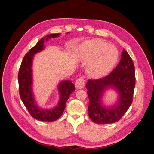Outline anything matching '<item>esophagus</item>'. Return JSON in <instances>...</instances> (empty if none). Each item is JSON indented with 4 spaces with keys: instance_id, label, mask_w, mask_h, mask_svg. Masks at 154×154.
<instances>
[{
    "instance_id": "1",
    "label": "esophagus",
    "mask_w": 154,
    "mask_h": 154,
    "mask_svg": "<svg viewBox=\"0 0 154 154\" xmlns=\"http://www.w3.org/2000/svg\"><path fill=\"white\" fill-rule=\"evenodd\" d=\"M75 86L77 88H82L85 86V80L83 78H79L75 82Z\"/></svg>"
}]
</instances>
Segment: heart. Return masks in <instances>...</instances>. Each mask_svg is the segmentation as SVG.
Segmentation results:
<instances>
[{"instance_id": "heart-1", "label": "heart", "mask_w": 154, "mask_h": 154, "mask_svg": "<svg viewBox=\"0 0 154 154\" xmlns=\"http://www.w3.org/2000/svg\"><path fill=\"white\" fill-rule=\"evenodd\" d=\"M78 54L83 62H89L87 71L93 78H101L110 72L118 62L119 53L114 45L100 39L87 40L78 46Z\"/></svg>"}]
</instances>
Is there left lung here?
<instances>
[{"label": "left lung", "instance_id": "left-lung-1", "mask_svg": "<svg viewBox=\"0 0 154 154\" xmlns=\"http://www.w3.org/2000/svg\"><path fill=\"white\" fill-rule=\"evenodd\" d=\"M136 85L135 67L131 57L125 49L118 65L108 76L97 80H88L86 83L89 104L88 116L97 124L117 122L131 105ZM109 88L119 94L118 101L114 106L103 105L102 98Z\"/></svg>", "mask_w": 154, "mask_h": 154}]
</instances>
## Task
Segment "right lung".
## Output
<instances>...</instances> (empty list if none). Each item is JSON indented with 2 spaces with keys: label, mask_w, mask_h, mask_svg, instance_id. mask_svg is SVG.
<instances>
[{
  "label": "right lung",
  "mask_w": 154,
  "mask_h": 154,
  "mask_svg": "<svg viewBox=\"0 0 154 154\" xmlns=\"http://www.w3.org/2000/svg\"><path fill=\"white\" fill-rule=\"evenodd\" d=\"M69 33V32H67ZM60 36L59 33L50 34L42 38L26 54L22 60L18 74V85L20 98L31 116L35 119L42 122H54L58 119L63 112L66 103L71 93L75 91V86L71 80L60 82L58 86L60 100L58 105L51 109H41L36 105L32 90V60L36 53L44 49L45 41L51 38H55Z\"/></svg>",
  "instance_id": "obj_1"
}]
</instances>
